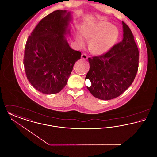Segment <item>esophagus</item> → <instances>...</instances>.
Here are the masks:
<instances>
[{
  "label": "esophagus",
  "mask_w": 157,
  "mask_h": 157,
  "mask_svg": "<svg viewBox=\"0 0 157 157\" xmlns=\"http://www.w3.org/2000/svg\"><path fill=\"white\" fill-rule=\"evenodd\" d=\"M81 58L83 59H88V55L86 53H82L81 55Z\"/></svg>",
  "instance_id": "esophagus-1"
}]
</instances>
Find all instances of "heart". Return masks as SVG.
Here are the masks:
<instances>
[{
  "instance_id": "b5f03b06",
  "label": "heart",
  "mask_w": 157,
  "mask_h": 157,
  "mask_svg": "<svg viewBox=\"0 0 157 157\" xmlns=\"http://www.w3.org/2000/svg\"><path fill=\"white\" fill-rule=\"evenodd\" d=\"M82 36L90 40V49L97 55L108 52L115 44L119 36L118 29L109 23L104 21L86 25L82 28ZM76 41L80 46H83L85 40L81 35H76Z\"/></svg>"
}]
</instances>
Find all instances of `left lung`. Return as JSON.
I'll list each match as a JSON object with an SVG mask.
<instances>
[{
  "mask_svg": "<svg viewBox=\"0 0 157 157\" xmlns=\"http://www.w3.org/2000/svg\"><path fill=\"white\" fill-rule=\"evenodd\" d=\"M123 39L106 53L89 58L90 69L85 79L92 95L102 100H110L123 94L134 82L136 75L139 51L133 34L122 22Z\"/></svg>",
  "mask_w": 157,
  "mask_h": 157,
  "instance_id": "obj_1",
  "label": "left lung"
}]
</instances>
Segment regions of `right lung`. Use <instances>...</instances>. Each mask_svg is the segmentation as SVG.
<instances>
[{"mask_svg":"<svg viewBox=\"0 0 157 157\" xmlns=\"http://www.w3.org/2000/svg\"><path fill=\"white\" fill-rule=\"evenodd\" d=\"M70 12L58 10L43 18L26 41L23 65L28 80L41 93L59 92L81 52L71 49L65 35Z\"/></svg>","mask_w":157,"mask_h":157,"instance_id":"1","label":"right lung"}]
</instances>
